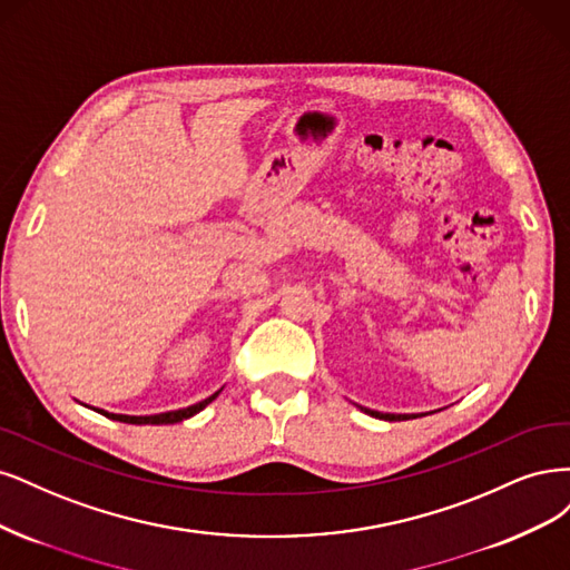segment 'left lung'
<instances>
[{
    "label": "left lung",
    "mask_w": 570,
    "mask_h": 570,
    "mask_svg": "<svg viewBox=\"0 0 570 570\" xmlns=\"http://www.w3.org/2000/svg\"><path fill=\"white\" fill-rule=\"evenodd\" d=\"M362 412L372 414L376 419H385V421H405V419H416V414H381V412H374V410H366V407H360Z\"/></svg>",
    "instance_id": "obj_1"
}]
</instances>
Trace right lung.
<instances>
[{
	"label": "right lung",
	"mask_w": 570,
	"mask_h": 570,
	"mask_svg": "<svg viewBox=\"0 0 570 570\" xmlns=\"http://www.w3.org/2000/svg\"><path fill=\"white\" fill-rule=\"evenodd\" d=\"M219 395V391L217 393H213L210 397H206V400H200V402H196V405H191V407H185V410H175V412H163V414H151V416H127V414H108V412H104V410H97V412H101L104 416H108V419H116V421H122V424H177V421H185V419H189V416H194L196 412H200L204 410L206 405H210V402L215 400Z\"/></svg>",
	"instance_id": "right-lung-1"
}]
</instances>
